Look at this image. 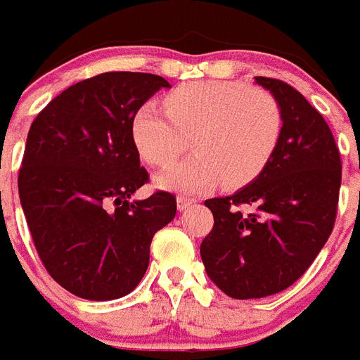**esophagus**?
Returning a JSON list of instances; mask_svg holds the SVG:
<instances>
[{
  "label": "esophagus",
  "mask_w": 360,
  "mask_h": 360,
  "mask_svg": "<svg viewBox=\"0 0 360 360\" xmlns=\"http://www.w3.org/2000/svg\"><path fill=\"white\" fill-rule=\"evenodd\" d=\"M195 201L192 198H186V195H177V209L179 210H186L188 207L194 205Z\"/></svg>",
  "instance_id": "esophagus-1"
}]
</instances>
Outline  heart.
I'll return each instance as SVG.
<instances>
[{
  "instance_id": "b5f03b06",
  "label": "heart",
  "mask_w": 360,
  "mask_h": 360,
  "mask_svg": "<svg viewBox=\"0 0 360 360\" xmlns=\"http://www.w3.org/2000/svg\"><path fill=\"white\" fill-rule=\"evenodd\" d=\"M146 101L131 118L140 157L165 166L185 148L194 153L157 174L155 185L177 194L250 185L264 172L283 134V110L268 90L226 81H194Z\"/></svg>"
}]
</instances>
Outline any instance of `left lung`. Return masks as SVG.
<instances>
[{"label":"left lung","mask_w":360,"mask_h":360,"mask_svg":"<svg viewBox=\"0 0 360 360\" xmlns=\"http://www.w3.org/2000/svg\"><path fill=\"white\" fill-rule=\"evenodd\" d=\"M281 105L283 134L259 177L207 200L214 226L200 248L207 276L235 300L266 297L300 279L331 235L342 181L329 125L294 86L255 77Z\"/></svg>","instance_id":"1"}]
</instances>
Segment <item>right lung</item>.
<instances>
[{
  "label": "right lung",
  "instance_id": "1",
  "mask_svg": "<svg viewBox=\"0 0 360 360\" xmlns=\"http://www.w3.org/2000/svg\"><path fill=\"white\" fill-rule=\"evenodd\" d=\"M165 77L107 72L51 99L25 142L18 192L46 270L74 296L129 294L150 264L153 235L174 220L170 192L129 201L150 181L131 139V118Z\"/></svg>",
  "mask_w": 360,
  "mask_h": 360
}]
</instances>
